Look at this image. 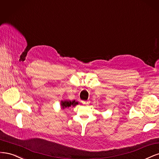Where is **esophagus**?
<instances>
[{
	"label": "esophagus",
	"instance_id": "esophagus-1",
	"mask_svg": "<svg viewBox=\"0 0 159 159\" xmlns=\"http://www.w3.org/2000/svg\"><path fill=\"white\" fill-rule=\"evenodd\" d=\"M82 103H83V104H89L90 103V101H89V100H87V101L83 100V101H82Z\"/></svg>",
	"mask_w": 159,
	"mask_h": 159
}]
</instances>
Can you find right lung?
I'll use <instances>...</instances> for the list:
<instances>
[{"mask_svg": "<svg viewBox=\"0 0 159 159\" xmlns=\"http://www.w3.org/2000/svg\"><path fill=\"white\" fill-rule=\"evenodd\" d=\"M79 103L75 100L73 101H68V100H65V101H61V108L65 109L66 107H74L76 105H77Z\"/></svg>", "mask_w": 159, "mask_h": 159, "instance_id": "obj_1", "label": "right lung"}]
</instances>
